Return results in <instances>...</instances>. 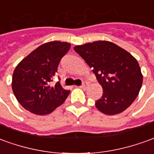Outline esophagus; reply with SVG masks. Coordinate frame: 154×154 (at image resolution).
<instances>
[{"instance_id": "34e87169", "label": "esophagus", "mask_w": 154, "mask_h": 154, "mask_svg": "<svg viewBox=\"0 0 154 154\" xmlns=\"http://www.w3.org/2000/svg\"><path fill=\"white\" fill-rule=\"evenodd\" d=\"M88 83H87V82H83V84L82 85L80 88H82V89H87V88H88Z\"/></svg>"}]
</instances>
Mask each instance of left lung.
<instances>
[{
	"instance_id": "obj_1",
	"label": "left lung",
	"mask_w": 154,
	"mask_h": 154,
	"mask_svg": "<svg viewBox=\"0 0 154 154\" xmlns=\"http://www.w3.org/2000/svg\"><path fill=\"white\" fill-rule=\"evenodd\" d=\"M92 69L103 88L96 107L107 115L125 111L136 99L143 84V74L136 58L122 47L107 41L74 47Z\"/></svg>"
}]
</instances>
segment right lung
<instances>
[{"label": "right lung", "instance_id": "right-lung-1", "mask_svg": "<svg viewBox=\"0 0 154 154\" xmlns=\"http://www.w3.org/2000/svg\"><path fill=\"white\" fill-rule=\"evenodd\" d=\"M71 44L53 41L41 45L21 60L15 68L11 87L17 101L25 109L36 115H46L65 102L69 90L60 82H50L57 72L62 57Z\"/></svg>", "mask_w": 154, "mask_h": 154}]
</instances>
